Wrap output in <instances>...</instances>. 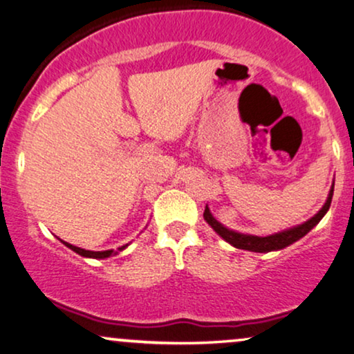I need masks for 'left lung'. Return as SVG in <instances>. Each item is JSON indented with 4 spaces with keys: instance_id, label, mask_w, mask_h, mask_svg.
I'll list each match as a JSON object with an SVG mask.
<instances>
[{
    "instance_id": "1",
    "label": "left lung",
    "mask_w": 354,
    "mask_h": 354,
    "mask_svg": "<svg viewBox=\"0 0 354 354\" xmlns=\"http://www.w3.org/2000/svg\"><path fill=\"white\" fill-rule=\"evenodd\" d=\"M333 187H335V182L332 183V188H330V192H328L327 201H325L322 208L319 209L317 214H314L310 219H307V221H304L302 224H297V226H295V227L284 229V231H281V232L270 234V236H265V237L252 236V234H242V232L232 231V229L226 227L224 224L219 223L218 219L213 216V214H211L208 205H206V208H205L203 218H205V221L208 223L211 227H213V231L216 232L219 237H223L224 241L229 242L232 247H236V249L259 252V254H267V252L281 250V249H284V247L295 244L296 241H299V239L304 237L306 234L309 232L310 229H314L315 226H317V224L320 223V219L327 214L330 203H332Z\"/></svg>"
}]
</instances>
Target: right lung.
<instances>
[{
  "label": "right lung",
  "mask_w": 354,
  "mask_h": 354,
  "mask_svg": "<svg viewBox=\"0 0 354 354\" xmlns=\"http://www.w3.org/2000/svg\"><path fill=\"white\" fill-rule=\"evenodd\" d=\"M59 239V237H58ZM59 241H62V239H59ZM63 244H65L68 249H71L73 252H76L77 255H81V257H86V259H109V257H112V255H117L118 252H122L123 249H127L128 247V244L127 245H122V247H118V250H113V249H110V250H100V252H94V250H86V249H81V247H76V245H73V244H68V242H65V241H62Z\"/></svg>",
  "instance_id": "right-lung-1"
}]
</instances>
